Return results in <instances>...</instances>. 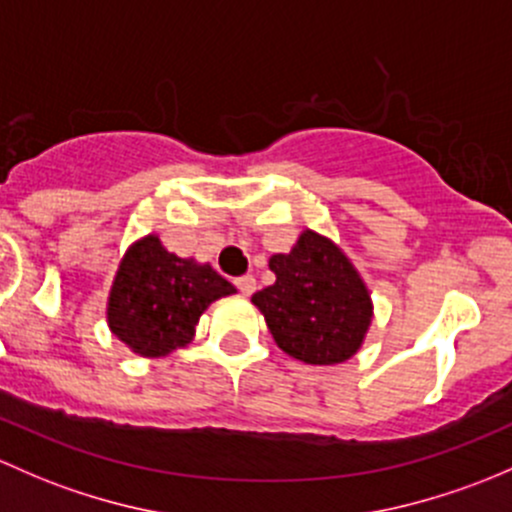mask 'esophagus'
Wrapping results in <instances>:
<instances>
[{
  "label": "esophagus",
  "instance_id": "1",
  "mask_svg": "<svg viewBox=\"0 0 512 512\" xmlns=\"http://www.w3.org/2000/svg\"><path fill=\"white\" fill-rule=\"evenodd\" d=\"M234 283H236V288H239V291L244 295H251L256 291V278L254 276H239Z\"/></svg>",
  "mask_w": 512,
  "mask_h": 512
}]
</instances>
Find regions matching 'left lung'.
Here are the masks:
<instances>
[{
    "instance_id": "left-lung-1",
    "label": "left lung",
    "mask_w": 512,
    "mask_h": 512,
    "mask_svg": "<svg viewBox=\"0 0 512 512\" xmlns=\"http://www.w3.org/2000/svg\"><path fill=\"white\" fill-rule=\"evenodd\" d=\"M276 283L254 293L283 352L308 365H337L360 350L372 320V298L350 258L325 236L305 229L291 254L268 261Z\"/></svg>"
}]
</instances>
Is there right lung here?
Masks as SVG:
<instances>
[{"mask_svg": "<svg viewBox=\"0 0 512 512\" xmlns=\"http://www.w3.org/2000/svg\"><path fill=\"white\" fill-rule=\"evenodd\" d=\"M231 293L236 288L209 263L170 254L150 234L120 261L108 298V325L142 357L170 355L192 340L209 303Z\"/></svg>", "mask_w": 512, "mask_h": 512, "instance_id": "1", "label": "right lung"}]
</instances>
